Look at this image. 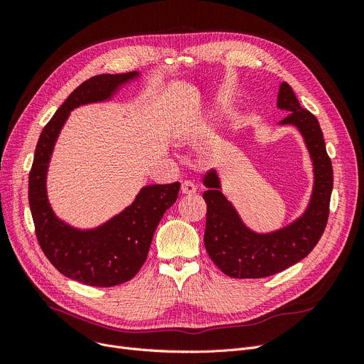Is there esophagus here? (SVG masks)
<instances>
[{"instance_id": "34e87169", "label": "esophagus", "mask_w": 364, "mask_h": 364, "mask_svg": "<svg viewBox=\"0 0 364 364\" xmlns=\"http://www.w3.org/2000/svg\"><path fill=\"white\" fill-rule=\"evenodd\" d=\"M181 191H182V194H186V196H191V194H196V191H197V188H196V185L193 183V182H182V185H181Z\"/></svg>"}]
</instances>
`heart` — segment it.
I'll list each match as a JSON object with an SVG mask.
<instances>
[{"instance_id":"heart-1","label":"heart","mask_w":364,"mask_h":364,"mask_svg":"<svg viewBox=\"0 0 364 364\" xmlns=\"http://www.w3.org/2000/svg\"><path fill=\"white\" fill-rule=\"evenodd\" d=\"M223 112H226L225 109H222V107H218V109H215V111H213L211 114H209V119H214V118H217V115H222ZM208 119V118H206ZM197 134H199V132H197V129L196 127H193V126H185V127H182L181 129V132H179V138L182 139V141H194L196 138H197Z\"/></svg>"}]
</instances>
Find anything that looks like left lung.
Here are the masks:
<instances>
[{
  "mask_svg": "<svg viewBox=\"0 0 364 364\" xmlns=\"http://www.w3.org/2000/svg\"><path fill=\"white\" fill-rule=\"evenodd\" d=\"M277 107L289 115L278 126H293L304 138L313 164V190L305 211L291 223L270 232L250 229L223 193L218 171H209L205 247L215 266L230 278H266L304 259L321 240L329 214L333 165L317 118L301 107L291 86L281 83Z\"/></svg>",
  "mask_w": 364,
  "mask_h": 364,
  "instance_id": "obj_1",
  "label": "left lung"
}]
</instances>
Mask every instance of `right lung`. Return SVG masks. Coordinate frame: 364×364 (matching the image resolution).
<instances>
[{"label":"right lung","instance_id":"obj_1","mask_svg":"<svg viewBox=\"0 0 364 364\" xmlns=\"http://www.w3.org/2000/svg\"><path fill=\"white\" fill-rule=\"evenodd\" d=\"M139 71L91 77L70 94L43 127L28 176V202L42 252L65 277L92 287L127 282L144 264L164 213L178 199L179 182L142 186L135 200L95 228H77L53 211L47 174L54 146L75 107L109 102Z\"/></svg>","mask_w":364,"mask_h":364}]
</instances>
